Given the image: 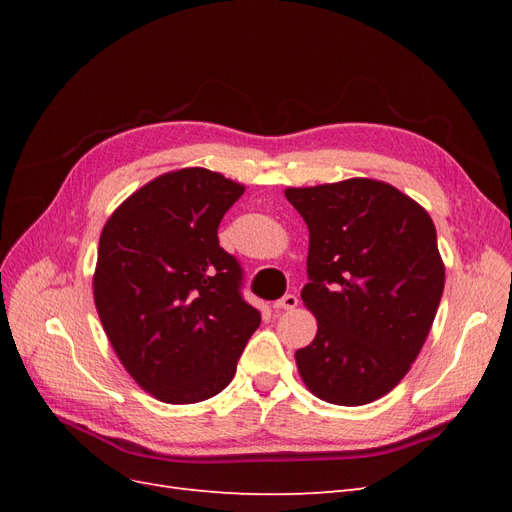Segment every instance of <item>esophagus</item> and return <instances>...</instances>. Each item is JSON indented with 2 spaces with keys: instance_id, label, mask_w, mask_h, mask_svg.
<instances>
[{
  "instance_id": "esophagus-1",
  "label": "esophagus",
  "mask_w": 512,
  "mask_h": 512,
  "mask_svg": "<svg viewBox=\"0 0 512 512\" xmlns=\"http://www.w3.org/2000/svg\"><path fill=\"white\" fill-rule=\"evenodd\" d=\"M297 305H299V299L294 297V294H286V297H282L280 301L273 303L275 309H294Z\"/></svg>"
}]
</instances>
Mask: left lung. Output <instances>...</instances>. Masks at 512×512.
I'll return each mask as SVG.
<instances>
[{
    "instance_id": "left-lung-1",
    "label": "left lung",
    "mask_w": 512,
    "mask_h": 512,
    "mask_svg": "<svg viewBox=\"0 0 512 512\" xmlns=\"http://www.w3.org/2000/svg\"><path fill=\"white\" fill-rule=\"evenodd\" d=\"M309 228L303 305L312 344L294 352L309 393L365 406L391 393L421 352L444 290L429 213L391 183L352 177L286 188Z\"/></svg>"
}]
</instances>
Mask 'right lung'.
I'll list each match as a JSON object with an SVG mask.
<instances>
[{"mask_svg":"<svg viewBox=\"0 0 512 512\" xmlns=\"http://www.w3.org/2000/svg\"><path fill=\"white\" fill-rule=\"evenodd\" d=\"M245 185L209 168L170 170L106 220L94 303L117 359L164 404H198L230 384L260 314L218 241Z\"/></svg>","mask_w":512,"mask_h":512,"instance_id":"add662e5","label":"right lung"}]
</instances>
